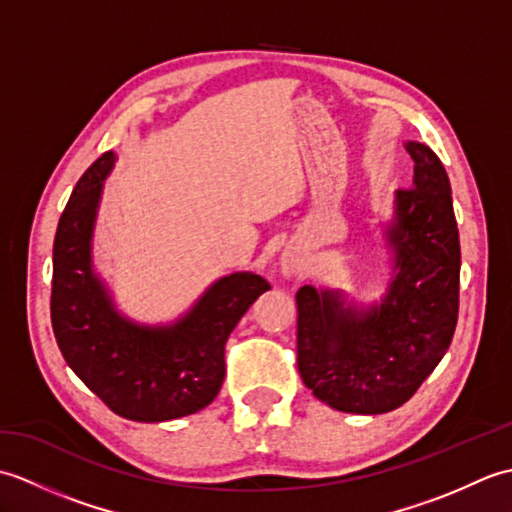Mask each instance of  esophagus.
Returning a JSON list of instances; mask_svg holds the SVG:
<instances>
[{
    "label": "esophagus",
    "mask_w": 512,
    "mask_h": 512,
    "mask_svg": "<svg viewBox=\"0 0 512 512\" xmlns=\"http://www.w3.org/2000/svg\"><path fill=\"white\" fill-rule=\"evenodd\" d=\"M299 270H301V255L297 253V250H292V248L284 250V255H281V259H279V273H281V277L290 279V277H295Z\"/></svg>",
    "instance_id": "34e87169"
}]
</instances>
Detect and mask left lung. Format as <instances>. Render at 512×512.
Returning a JSON list of instances; mask_svg holds the SVG:
<instances>
[{
	"instance_id": "8db88e82",
	"label": "left lung",
	"mask_w": 512,
	"mask_h": 512,
	"mask_svg": "<svg viewBox=\"0 0 512 512\" xmlns=\"http://www.w3.org/2000/svg\"><path fill=\"white\" fill-rule=\"evenodd\" d=\"M413 189L396 191L380 224L389 281L380 301L336 288L297 290V365L325 405L376 416L416 394L447 354L460 295V235L451 182L433 151L407 140Z\"/></svg>"
}]
</instances>
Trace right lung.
Segmentation results:
<instances>
[{
	"mask_svg": "<svg viewBox=\"0 0 512 512\" xmlns=\"http://www.w3.org/2000/svg\"><path fill=\"white\" fill-rule=\"evenodd\" d=\"M116 154L83 173L52 248V330L72 372L118 416L167 422L209 407L224 383V345L268 281L250 270L224 275L169 323H140L116 308L96 273L92 239Z\"/></svg>",
	"mask_w": 512,
	"mask_h": 512,
	"instance_id": "1",
	"label": "right lung"
}]
</instances>
